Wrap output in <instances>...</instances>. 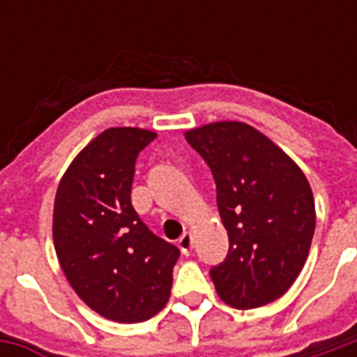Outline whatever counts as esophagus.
I'll use <instances>...</instances> for the list:
<instances>
[{"label": "esophagus", "instance_id": "obj_1", "mask_svg": "<svg viewBox=\"0 0 357 357\" xmlns=\"http://www.w3.org/2000/svg\"><path fill=\"white\" fill-rule=\"evenodd\" d=\"M178 247H179V250H181V252H183L185 256L191 255V250H193V235H191V233H187V231L183 233V235L179 237Z\"/></svg>", "mask_w": 357, "mask_h": 357}]
</instances>
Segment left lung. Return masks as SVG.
<instances>
[{"mask_svg": "<svg viewBox=\"0 0 357 357\" xmlns=\"http://www.w3.org/2000/svg\"><path fill=\"white\" fill-rule=\"evenodd\" d=\"M216 181L229 252L210 269L220 298L239 310L273 302L304 268L315 204L304 172L252 126L214 122L185 133Z\"/></svg>", "mask_w": 357, "mask_h": 357, "instance_id": "1", "label": "left lung"}]
</instances>
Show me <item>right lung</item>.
I'll list each match as a JSON object with an SVG mask.
<instances>
[{
	"mask_svg": "<svg viewBox=\"0 0 357 357\" xmlns=\"http://www.w3.org/2000/svg\"><path fill=\"white\" fill-rule=\"evenodd\" d=\"M156 133L109 128L61 179L53 243L68 283L91 310L118 323L147 321L170 298L179 248L141 222L132 204L135 160Z\"/></svg>",
	"mask_w": 357,
	"mask_h": 357,
	"instance_id": "1",
	"label": "right lung"
}]
</instances>
